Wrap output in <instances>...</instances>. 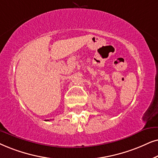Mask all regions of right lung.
<instances>
[{
	"label": "right lung",
	"mask_w": 158,
	"mask_h": 158,
	"mask_svg": "<svg viewBox=\"0 0 158 158\" xmlns=\"http://www.w3.org/2000/svg\"><path fill=\"white\" fill-rule=\"evenodd\" d=\"M50 121V120H46V121Z\"/></svg>",
	"instance_id": "obj_1"
}]
</instances>
